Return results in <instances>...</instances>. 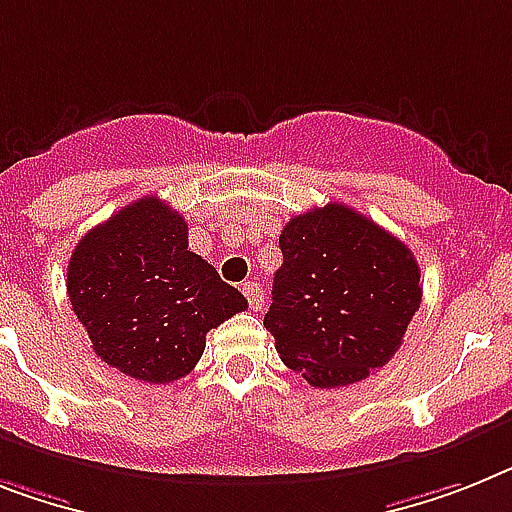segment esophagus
Masks as SVG:
<instances>
[{"mask_svg": "<svg viewBox=\"0 0 512 512\" xmlns=\"http://www.w3.org/2000/svg\"><path fill=\"white\" fill-rule=\"evenodd\" d=\"M243 295L248 298V306H251L253 311H259L261 303H264V287H261L259 282H246V285H243Z\"/></svg>", "mask_w": 512, "mask_h": 512, "instance_id": "obj_1", "label": "esophagus"}]
</instances>
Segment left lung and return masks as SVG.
Listing matches in <instances>:
<instances>
[{
    "mask_svg": "<svg viewBox=\"0 0 512 512\" xmlns=\"http://www.w3.org/2000/svg\"><path fill=\"white\" fill-rule=\"evenodd\" d=\"M264 327L311 387L361 382L395 356L421 306L411 248L342 204L298 214L280 235Z\"/></svg>",
    "mask_w": 512,
    "mask_h": 512,
    "instance_id": "obj_1",
    "label": "left lung"
}]
</instances>
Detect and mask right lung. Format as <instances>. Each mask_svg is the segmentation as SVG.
<instances>
[{
  "instance_id": "1",
  "label": "right lung",
  "mask_w": 512,
  "mask_h": 512,
  "mask_svg": "<svg viewBox=\"0 0 512 512\" xmlns=\"http://www.w3.org/2000/svg\"><path fill=\"white\" fill-rule=\"evenodd\" d=\"M67 295L91 348L125 377L167 384L193 371L206 332L248 301L188 251V225L143 196L86 232L67 264Z\"/></svg>"
}]
</instances>
